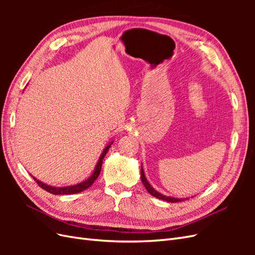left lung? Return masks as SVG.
<instances>
[{
  "instance_id": "left-lung-1",
  "label": "left lung",
  "mask_w": 255,
  "mask_h": 255,
  "mask_svg": "<svg viewBox=\"0 0 255 255\" xmlns=\"http://www.w3.org/2000/svg\"><path fill=\"white\" fill-rule=\"evenodd\" d=\"M140 174H141V175H140V179H141V181H142V184L144 185L145 189L148 190L149 194L152 195L153 197H155V198L160 199V200H164V201H167V202H171V203H172V202H180V201H184V200H186V199H176V198H172V197H166V196H164V195L159 194V192L156 191L155 189H154V188L151 186V185L149 184V182L146 181L142 167H141V170H140Z\"/></svg>"
}]
</instances>
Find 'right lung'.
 <instances>
[{"label": "right lung", "instance_id": "obj_1", "mask_svg": "<svg viewBox=\"0 0 255 255\" xmlns=\"http://www.w3.org/2000/svg\"><path fill=\"white\" fill-rule=\"evenodd\" d=\"M114 141H112L109 145H106V148L103 150L101 156H100V159L98 161V164L96 166V169L94 173H92V175L90 177H88V179L86 181H84L80 184H76V185H73V186H67V187H52L50 186V185H47V184H43L42 182L38 181L36 177L33 176V179L36 181V183L39 185V186L47 190L48 192H50V194H53V195H73V194H78V192H81L85 189L89 188L92 184H94V182L98 179V176L100 174V172H101V167H102V163H103V158L105 157L107 151H109V149L111 148V145Z\"/></svg>", "mask_w": 255, "mask_h": 255}]
</instances>
